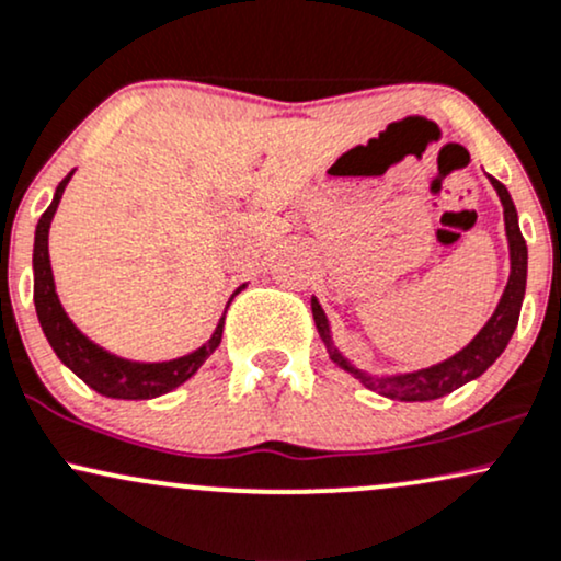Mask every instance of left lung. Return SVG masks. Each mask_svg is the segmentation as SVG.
<instances>
[{"mask_svg": "<svg viewBox=\"0 0 561 561\" xmlns=\"http://www.w3.org/2000/svg\"><path fill=\"white\" fill-rule=\"evenodd\" d=\"M491 186L496 188L499 199H502L504 207V226H506V241H510V280H506V288L499 299L496 312L491 314V320L480 328L476 339L467 344L462 352H457L454 357L438 362V365L423 367V370L404 373V375H370L365 370H357V367L348 362L344 354L339 352L333 344L331 325H328L325 312H322L320 301L312 296V314L314 325H318V333L325 344L328 354L341 370L359 380L362 386L370 388V391L380 393V397L397 399V401H433L446 397V393L457 391L459 386L470 383L483 375L489 367L502 357V352L510 344L512 333H515L519 309H523L525 299V280H528V247H525L523 233H519L517 222V209L515 202H512L510 191L502 181L489 175Z\"/></svg>", "mask_w": 561, "mask_h": 561, "instance_id": "8db88e82", "label": "left lung"}]
</instances>
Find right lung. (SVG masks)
<instances>
[{
	"label": "right lung",
	"instance_id": "obj_1",
	"mask_svg": "<svg viewBox=\"0 0 561 561\" xmlns=\"http://www.w3.org/2000/svg\"><path fill=\"white\" fill-rule=\"evenodd\" d=\"M70 175L59 181L55 199H51L49 207H46V213L38 217L36 239H33V305H36L42 331L46 335V341H49V346L55 348L59 362H62L65 367H70V370L76 373L85 386L94 388V391L102 393V397H110V399L162 397V393L173 391V388L186 383L191 375L204 365V359L220 346L226 314H222L220 322H217L215 333L209 335L207 344L196 348V352L186 354V357H178L170 362H130V359L115 357V354H110L107 348L96 346L94 341L85 339V335L72 325L68 314H65L62 305H59V296L55 291V275H51V265H49V226H51V217L57 213V204L62 199V191L68 186Z\"/></svg>",
	"mask_w": 561,
	"mask_h": 561
}]
</instances>
